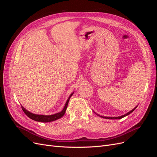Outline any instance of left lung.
Returning <instances> with one entry per match:
<instances>
[{"label":"left lung","instance_id":"8db88e82","mask_svg":"<svg viewBox=\"0 0 157 157\" xmlns=\"http://www.w3.org/2000/svg\"><path fill=\"white\" fill-rule=\"evenodd\" d=\"M136 107L134 109H132V111H130V112H128V113H126V115H122V116H121V117H102V116H101V117H102V118H108V119H119V118H123V117H126V116H127V115H129V114H130V113H132L133 111H134L135 109H136V107Z\"/></svg>","mask_w":157,"mask_h":157}]
</instances>
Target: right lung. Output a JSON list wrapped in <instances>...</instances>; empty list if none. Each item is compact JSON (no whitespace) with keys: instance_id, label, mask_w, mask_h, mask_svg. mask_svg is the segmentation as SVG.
Here are the masks:
<instances>
[{"instance_id":"right-lung-1","label":"right lung","mask_w":157,"mask_h":157,"mask_svg":"<svg viewBox=\"0 0 157 157\" xmlns=\"http://www.w3.org/2000/svg\"><path fill=\"white\" fill-rule=\"evenodd\" d=\"M73 94H71V96H69V98L67 99V102H66V103H65V105L63 110L61 111L60 113L54 114V115H35V114L31 113L29 111H27L25 108H23V107L21 106L22 110H23V112L25 113V114L28 117H29L30 118H31L32 120H34L35 121L41 122H48L54 121H56L57 119H59V118H60L61 117H62L64 115V114L65 113L66 109H67V105H68V103H69V99H70V98L71 96H72Z\"/></svg>"}]
</instances>
